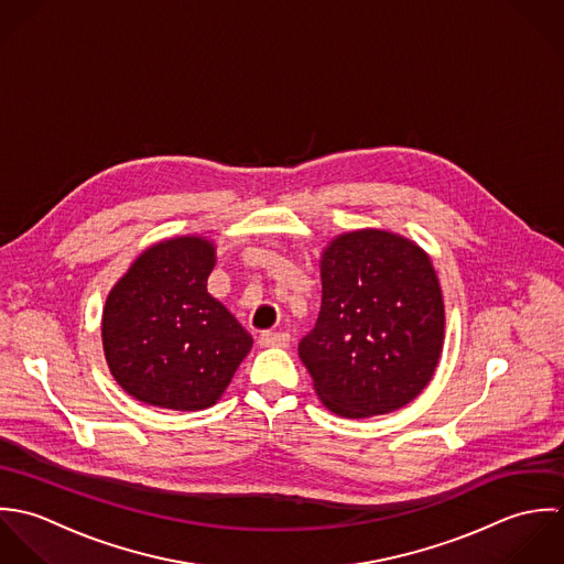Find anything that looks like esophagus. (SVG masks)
Masks as SVG:
<instances>
[{
    "label": "esophagus",
    "mask_w": 564,
    "mask_h": 564,
    "mask_svg": "<svg viewBox=\"0 0 564 564\" xmlns=\"http://www.w3.org/2000/svg\"><path fill=\"white\" fill-rule=\"evenodd\" d=\"M261 346H288L290 344V334L285 332H263L259 336Z\"/></svg>",
    "instance_id": "esophagus-1"
}]
</instances>
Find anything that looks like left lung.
Here are the masks:
<instances>
[{
  "label": "left lung",
  "mask_w": 564,
  "mask_h": 564,
  "mask_svg": "<svg viewBox=\"0 0 564 564\" xmlns=\"http://www.w3.org/2000/svg\"><path fill=\"white\" fill-rule=\"evenodd\" d=\"M323 305L299 355L321 401L344 419L403 408L430 383L445 305L430 257L386 230L339 235L323 254Z\"/></svg>",
  "instance_id": "1"
}]
</instances>
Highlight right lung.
<instances>
[{"instance_id":"1","label":"right lung","mask_w":564,"mask_h":564,"mask_svg":"<svg viewBox=\"0 0 564 564\" xmlns=\"http://www.w3.org/2000/svg\"><path fill=\"white\" fill-rule=\"evenodd\" d=\"M216 265L203 237L148 248L117 281L102 341L117 383L134 399L181 412L214 405L252 338L207 292Z\"/></svg>"}]
</instances>
